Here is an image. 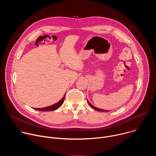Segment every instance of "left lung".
I'll return each instance as SVG.
<instances>
[{
    "label": "left lung",
    "instance_id": "left-lung-1",
    "mask_svg": "<svg viewBox=\"0 0 156 156\" xmlns=\"http://www.w3.org/2000/svg\"><path fill=\"white\" fill-rule=\"evenodd\" d=\"M87 102H88V104H89V105H90L92 108H93L94 109H95V110H98V111H101V112H103V111H105V112H107V111H108V110H102V109H100V108H96V107H95L94 106H93L91 104H90V102L89 101H87Z\"/></svg>",
    "mask_w": 156,
    "mask_h": 156
}]
</instances>
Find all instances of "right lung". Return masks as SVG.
Returning <instances> with one entry per match:
<instances>
[{
	"mask_svg": "<svg viewBox=\"0 0 156 156\" xmlns=\"http://www.w3.org/2000/svg\"><path fill=\"white\" fill-rule=\"evenodd\" d=\"M64 99H65V96L62 98V99L58 101V102H57L56 104H54V105H52L51 106H49V107H44V108H34L35 110H39V111H51V110H56L58 108H59L62 105V104L63 103V101H64Z\"/></svg>",
	"mask_w": 156,
	"mask_h": 156,
	"instance_id": "right-lung-1",
	"label": "right lung"
}]
</instances>
